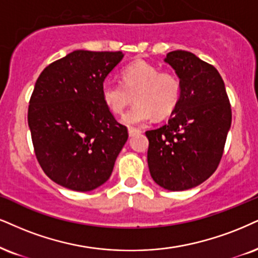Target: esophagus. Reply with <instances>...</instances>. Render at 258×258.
<instances>
[{
    "label": "esophagus",
    "mask_w": 258,
    "mask_h": 258,
    "mask_svg": "<svg viewBox=\"0 0 258 258\" xmlns=\"http://www.w3.org/2000/svg\"><path fill=\"white\" fill-rule=\"evenodd\" d=\"M128 133H129V136H135L138 134H141L142 130L141 129H136V128H129Z\"/></svg>",
    "instance_id": "esophagus-1"
}]
</instances>
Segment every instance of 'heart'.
I'll use <instances>...</instances> for the list:
<instances>
[{
    "label": "heart",
    "mask_w": 258,
    "mask_h": 258,
    "mask_svg": "<svg viewBox=\"0 0 258 258\" xmlns=\"http://www.w3.org/2000/svg\"><path fill=\"white\" fill-rule=\"evenodd\" d=\"M122 84L105 81L101 97L111 112L122 114L134 95L136 104L122 118L126 125L147 123L154 116H170L182 94V84L176 74L160 72L158 67L147 62H135L126 67L122 72Z\"/></svg>",
    "instance_id": "heart-1"
}]
</instances>
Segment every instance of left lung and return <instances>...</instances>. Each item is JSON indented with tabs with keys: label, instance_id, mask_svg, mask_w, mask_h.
Here are the masks:
<instances>
[{
	"label": "left lung",
	"instance_id": "obj_1",
	"mask_svg": "<svg viewBox=\"0 0 258 258\" xmlns=\"http://www.w3.org/2000/svg\"><path fill=\"white\" fill-rule=\"evenodd\" d=\"M164 62L176 72L182 94L168 122L146 132L147 161L158 185L183 191L217 170L231 128V105L219 72L192 52L171 51Z\"/></svg>",
	"mask_w": 258,
	"mask_h": 258
}]
</instances>
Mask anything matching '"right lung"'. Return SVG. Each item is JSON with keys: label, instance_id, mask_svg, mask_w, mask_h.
<instances>
[{"label": "right lung", "instance_id": "1", "mask_svg": "<svg viewBox=\"0 0 258 258\" xmlns=\"http://www.w3.org/2000/svg\"><path fill=\"white\" fill-rule=\"evenodd\" d=\"M122 51L75 50L41 72L28 106L38 163L50 179L74 191H91L109 179L128 140L101 86Z\"/></svg>", "mask_w": 258, "mask_h": 258}]
</instances>
